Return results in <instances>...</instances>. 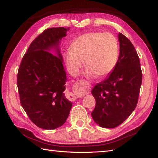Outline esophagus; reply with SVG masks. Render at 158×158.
<instances>
[{
    "label": "esophagus",
    "instance_id": "1",
    "mask_svg": "<svg viewBox=\"0 0 158 158\" xmlns=\"http://www.w3.org/2000/svg\"><path fill=\"white\" fill-rule=\"evenodd\" d=\"M80 83H81V84H82V85H87V84H88V82H87L85 80H83V81H80ZM69 96V98L70 100H75L77 98V97L72 93H70Z\"/></svg>",
    "mask_w": 158,
    "mask_h": 158
}]
</instances>
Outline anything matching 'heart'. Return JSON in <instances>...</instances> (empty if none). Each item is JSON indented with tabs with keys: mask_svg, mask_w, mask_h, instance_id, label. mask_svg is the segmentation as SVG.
Wrapping results in <instances>:
<instances>
[{
	"mask_svg": "<svg viewBox=\"0 0 158 158\" xmlns=\"http://www.w3.org/2000/svg\"><path fill=\"white\" fill-rule=\"evenodd\" d=\"M119 48L115 36L109 32H92L79 36L64 55L69 71L77 75L84 62L86 75L104 78L115 69Z\"/></svg>",
	"mask_w": 158,
	"mask_h": 158,
	"instance_id": "1",
	"label": "heart"
}]
</instances>
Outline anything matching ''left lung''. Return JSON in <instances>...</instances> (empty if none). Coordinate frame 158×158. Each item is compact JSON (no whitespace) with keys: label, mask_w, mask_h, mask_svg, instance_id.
Segmentation results:
<instances>
[{"label":"left lung","mask_w":158,"mask_h":158,"mask_svg":"<svg viewBox=\"0 0 158 158\" xmlns=\"http://www.w3.org/2000/svg\"><path fill=\"white\" fill-rule=\"evenodd\" d=\"M118 38L119 56L115 69L92 90L96 100L92 118L105 128L119 126L134 111L142 83L140 62L135 47L122 33Z\"/></svg>","instance_id":"8db88e82"}]
</instances>
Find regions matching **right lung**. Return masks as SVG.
I'll return each instance as SVG.
<instances>
[{
  "label": "right lung",
  "instance_id": "obj_1",
  "mask_svg": "<svg viewBox=\"0 0 158 158\" xmlns=\"http://www.w3.org/2000/svg\"><path fill=\"white\" fill-rule=\"evenodd\" d=\"M69 28L45 30L30 45L18 69L20 103L30 119L42 129L62 126L72 107L63 92L67 79L59 49L60 40ZM52 48L58 56L49 52Z\"/></svg>",
  "mask_w": 158,
  "mask_h": 158
}]
</instances>
